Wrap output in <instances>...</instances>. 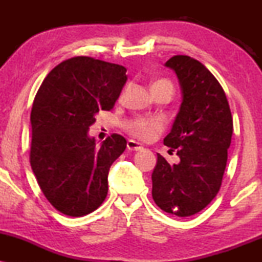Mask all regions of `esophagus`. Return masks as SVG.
Returning a JSON list of instances; mask_svg holds the SVG:
<instances>
[{
    "label": "esophagus",
    "mask_w": 262,
    "mask_h": 262,
    "mask_svg": "<svg viewBox=\"0 0 262 262\" xmlns=\"http://www.w3.org/2000/svg\"><path fill=\"white\" fill-rule=\"evenodd\" d=\"M127 149L130 150V151H138V150L143 149V146H141L139 143H137L135 140H128L127 141Z\"/></svg>",
    "instance_id": "34e87169"
}]
</instances>
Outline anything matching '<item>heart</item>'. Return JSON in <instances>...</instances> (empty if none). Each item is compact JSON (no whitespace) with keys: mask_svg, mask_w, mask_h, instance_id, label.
I'll list each match as a JSON object with an SVG mask.
<instances>
[{"mask_svg":"<svg viewBox=\"0 0 262 262\" xmlns=\"http://www.w3.org/2000/svg\"><path fill=\"white\" fill-rule=\"evenodd\" d=\"M159 85H170V81L167 80H159L154 83V86H159ZM124 96V92L122 93L121 97ZM162 124L161 122L159 121L158 118H144V117H138V118L133 119L132 122L128 123L127 129L129 130V133L134 137L139 138L141 140H151L158 135L159 132L161 130Z\"/></svg>","mask_w":262,"mask_h":262,"instance_id":"obj_1","label":"heart"}]
</instances>
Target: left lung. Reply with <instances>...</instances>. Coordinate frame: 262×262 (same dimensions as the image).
I'll return each mask as SVG.
<instances>
[{"instance_id": "1", "label": "left lung", "mask_w": 262, "mask_h": 262, "mask_svg": "<svg viewBox=\"0 0 262 262\" xmlns=\"http://www.w3.org/2000/svg\"><path fill=\"white\" fill-rule=\"evenodd\" d=\"M175 70L182 103L164 144L180 158L170 165L158 154L152 171V200L164 212L189 217L217 196L227 166L233 117L223 87L208 69L187 55L166 61Z\"/></svg>"}]
</instances>
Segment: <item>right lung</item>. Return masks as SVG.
<instances>
[{
  "mask_svg": "<svg viewBox=\"0 0 262 262\" xmlns=\"http://www.w3.org/2000/svg\"><path fill=\"white\" fill-rule=\"evenodd\" d=\"M124 66L90 56L60 62L33 102L31 166L45 198L69 217H82L106 200L108 171L127 140L112 134L96 146L89 128L111 111L127 82Z\"/></svg>",
  "mask_w": 262,
  "mask_h": 262,
  "instance_id": "obj_1",
  "label": "right lung"
}]
</instances>
